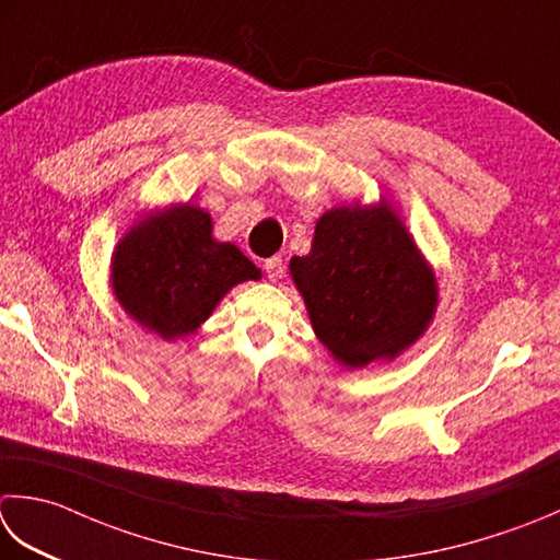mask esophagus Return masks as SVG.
<instances>
[{
    "mask_svg": "<svg viewBox=\"0 0 560 560\" xmlns=\"http://www.w3.org/2000/svg\"><path fill=\"white\" fill-rule=\"evenodd\" d=\"M265 271L269 281H279L283 277V259L281 257H271L265 261Z\"/></svg>",
    "mask_w": 560,
    "mask_h": 560,
    "instance_id": "obj_1",
    "label": "esophagus"
}]
</instances>
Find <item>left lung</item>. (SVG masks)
Returning <instances> with one entry per match:
<instances>
[{
  "mask_svg": "<svg viewBox=\"0 0 560 560\" xmlns=\"http://www.w3.org/2000/svg\"><path fill=\"white\" fill-rule=\"evenodd\" d=\"M291 277L320 342L349 369L393 359L432 320L434 273L390 206L335 208Z\"/></svg>",
  "mask_w": 560,
  "mask_h": 560,
  "instance_id": "8db88e82",
  "label": "left lung"
}]
</instances>
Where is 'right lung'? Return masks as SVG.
I'll return each mask as SVG.
<instances>
[{
	"label": "right lung",
	"mask_w": 560,
	"mask_h": 560,
	"mask_svg": "<svg viewBox=\"0 0 560 560\" xmlns=\"http://www.w3.org/2000/svg\"><path fill=\"white\" fill-rule=\"evenodd\" d=\"M211 215L174 206L130 230L114 255V291L128 315L164 339L194 332L218 301L259 269L211 237Z\"/></svg>",
	"instance_id": "add662e5"
}]
</instances>
